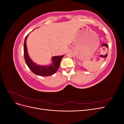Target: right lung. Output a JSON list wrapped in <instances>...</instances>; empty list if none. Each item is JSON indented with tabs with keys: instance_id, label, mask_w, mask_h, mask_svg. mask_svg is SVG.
<instances>
[{
	"instance_id": "obj_1",
	"label": "right lung",
	"mask_w": 124,
	"mask_h": 124,
	"mask_svg": "<svg viewBox=\"0 0 124 124\" xmlns=\"http://www.w3.org/2000/svg\"><path fill=\"white\" fill-rule=\"evenodd\" d=\"M29 33L26 36L24 44V55L25 62L32 72L36 75L40 76L47 77L54 74L59 68L62 58L64 55L53 56L52 61L53 62L50 66H41L33 62L29 57L27 52V48L26 46V40Z\"/></svg>"
}]
</instances>
